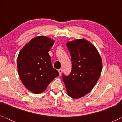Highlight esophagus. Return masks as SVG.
Returning <instances> with one entry per match:
<instances>
[{
	"instance_id": "esophagus-1",
	"label": "esophagus",
	"mask_w": 122,
	"mask_h": 122,
	"mask_svg": "<svg viewBox=\"0 0 122 122\" xmlns=\"http://www.w3.org/2000/svg\"><path fill=\"white\" fill-rule=\"evenodd\" d=\"M58 72H59V74H60V75H61V74H62V69H58Z\"/></svg>"
}]
</instances>
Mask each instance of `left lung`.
<instances>
[{"label": "left lung", "instance_id": "8db88e82", "mask_svg": "<svg viewBox=\"0 0 122 122\" xmlns=\"http://www.w3.org/2000/svg\"><path fill=\"white\" fill-rule=\"evenodd\" d=\"M66 46L71 54L72 69L68 76L63 75L67 93L79 99L89 93L100 77L102 60L97 50L85 39L68 42Z\"/></svg>", "mask_w": 122, "mask_h": 122}]
</instances>
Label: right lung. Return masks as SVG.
Returning a JSON list of instances; mask_svg holds the SVG:
<instances>
[{"mask_svg":"<svg viewBox=\"0 0 122 122\" xmlns=\"http://www.w3.org/2000/svg\"><path fill=\"white\" fill-rule=\"evenodd\" d=\"M54 41L46 36L34 37L18 54L17 67L24 86L36 94L44 91L54 78L59 76L51 65L49 51Z\"/></svg>","mask_w":122,"mask_h":122,"instance_id":"1","label":"right lung"}]
</instances>
